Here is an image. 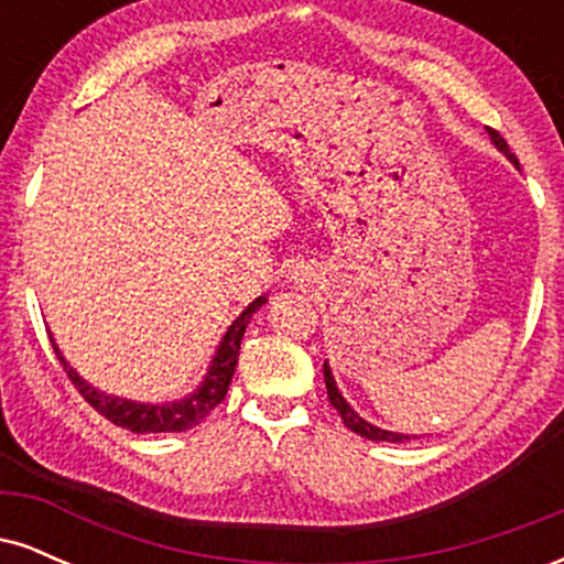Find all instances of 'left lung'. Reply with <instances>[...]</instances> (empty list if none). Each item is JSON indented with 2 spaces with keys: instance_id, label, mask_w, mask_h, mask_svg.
Returning a JSON list of instances; mask_svg holds the SVG:
<instances>
[{
  "instance_id": "1",
  "label": "left lung",
  "mask_w": 564,
  "mask_h": 564,
  "mask_svg": "<svg viewBox=\"0 0 564 564\" xmlns=\"http://www.w3.org/2000/svg\"><path fill=\"white\" fill-rule=\"evenodd\" d=\"M488 134H490V140L496 142V148L498 151H503L507 153V156L514 161L517 164V156L514 153L509 151V145H507V140L501 138V134L496 132V129H490L488 127ZM323 379H326V390H328V403H332L336 411H339V416H341V422H345V426L347 430H352L355 435H360V437H366V440H381V443H403V440H411L408 435H398V432H387V430H379V426H371L368 422H364V419L358 416V413L352 411V408L347 405V400L341 398V392L336 390V384H334V377H332V368H328L326 364H323Z\"/></svg>"
}]
</instances>
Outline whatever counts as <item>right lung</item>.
Here are the masks:
<instances>
[{
    "mask_svg": "<svg viewBox=\"0 0 564 564\" xmlns=\"http://www.w3.org/2000/svg\"><path fill=\"white\" fill-rule=\"evenodd\" d=\"M262 304H264V296L251 302L249 307L232 321V326L228 328V334H225V339L219 341L217 355L215 360H212V368L209 373H206V379L200 381V387L191 394V398L180 400V403L142 405V403H132V400H121V398H111V394L106 392H97L95 387H89L87 381H84L79 373L63 360L61 349L55 347V341H53V349L82 398L87 400L100 416H106L108 422H113L116 426H124L129 432H138V435H151V432H185L191 430V426L204 422V419L225 400L232 371H236V364H238V349H241L243 332L246 326H249L251 315H254Z\"/></svg>",
    "mask_w": 564,
    "mask_h": 564,
    "instance_id": "obj_1",
    "label": "right lung"
}]
</instances>
